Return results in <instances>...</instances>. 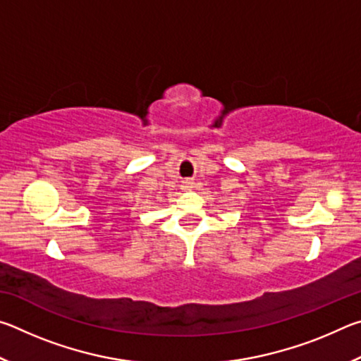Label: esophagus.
Segmentation results:
<instances>
[{
	"mask_svg": "<svg viewBox=\"0 0 361 361\" xmlns=\"http://www.w3.org/2000/svg\"><path fill=\"white\" fill-rule=\"evenodd\" d=\"M183 189H189V188H192V181L191 180H185L183 181Z\"/></svg>",
	"mask_w": 361,
	"mask_h": 361,
	"instance_id": "esophagus-1",
	"label": "esophagus"
}]
</instances>
